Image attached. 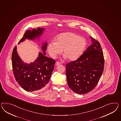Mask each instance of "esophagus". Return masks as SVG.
Returning <instances> with one entry per match:
<instances>
[{
  "instance_id": "1",
  "label": "esophagus",
  "mask_w": 121,
  "mask_h": 121,
  "mask_svg": "<svg viewBox=\"0 0 121 121\" xmlns=\"http://www.w3.org/2000/svg\"><path fill=\"white\" fill-rule=\"evenodd\" d=\"M60 64H61V63H60V62H57L56 63V65H57V66L59 65Z\"/></svg>"
}]
</instances>
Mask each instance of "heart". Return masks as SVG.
Returning <instances> with one entry per match:
<instances>
[{"label":"heart","instance_id":"heart-1","mask_svg":"<svg viewBox=\"0 0 121 121\" xmlns=\"http://www.w3.org/2000/svg\"><path fill=\"white\" fill-rule=\"evenodd\" d=\"M87 46L85 38L71 32L63 33L58 36L56 41L52 40L48 44V50L50 56L55 58L62 51L64 58L70 61L79 59Z\"/></svg>","mask_w":121,"mask_h":121}]
</instances>
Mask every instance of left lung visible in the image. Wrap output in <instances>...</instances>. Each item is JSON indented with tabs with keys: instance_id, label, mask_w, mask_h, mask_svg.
Segmentation results:
<instances>
[{
	"instance_id": "1",
	"label": "left lung",
	"mask_w": 121,
	"mask_h": 121,
	"mask_svg": "<svg viewBox=\"0 0 121 121\" xmlns=\"http://www.w3.org/2000/svg\"><path fill=\"white\" fill-rule=\"evenodd\" d=\"M92 43L77 60L66 64L69 88L77 94H86L97 85L104 69V59L101 45L91 36Z\"/></svg>"
}]
</instances>
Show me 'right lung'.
<instances>
[{
  "label": "right lung",
  "instance_id": "right-lung-1",
  "mask_svg": "<svg viewBox=\"0 0 121 121\" xmlns=\"http://www.w3.org/2000/svg\"><path fill=\"white\" fill-rule=\"evenodd\" d=\"M44 30L38 28L27 30L18 43L26 39L34 40L39 38ZM47 45V43H43L41 47L43 53L39 52L36 60L30 64L22 60L17 52L16 46L13 49L12 65L14 76L18 84L27 91L41 90L49 82L56 61L45 56Z\"/></svg>",
  "mask_w": 121,
  "mask_h": 121
}]
</instances>
